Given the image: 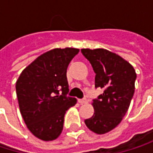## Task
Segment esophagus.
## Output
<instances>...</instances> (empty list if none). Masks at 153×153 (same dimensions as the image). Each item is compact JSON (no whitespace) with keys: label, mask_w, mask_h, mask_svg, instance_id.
I'll use <instances>...</instances> for the list:
<instances>
[{"label":"esophagus","mask_w":153,"mask_h":153,"mask_svg":"<svg viewBox=\"0 0 153 153\" xmlns=\"http://www.w3.org/2000/svg\"><path fill=\"white\" fill-rule=\"evenodd\" d=\"M79 103L80 105H84V104H87L88 101H87L86 98H83V99H79Z\"/></svg>","instance_id":"1"}]
</instances>
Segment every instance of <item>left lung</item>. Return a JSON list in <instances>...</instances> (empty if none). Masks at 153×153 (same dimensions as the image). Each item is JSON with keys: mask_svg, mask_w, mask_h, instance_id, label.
Masks as SVG:
<instances>
[{"mask_svg": "<svg viewBox=\"0 0 153 153\" xmlns=\"http://www.w3.org/2000/svg\"><path fill=\"white\" fill-rule=\"evenodd\" d=\"M96 74L95 87L104 89L93 101L94 114L85 120L92 132L103 135L115 128L125 116L135 92L137 74L120 56L105 48H82Z\"/></svg>", "mask_w": 153, "mask_h": 153, "instance_id": "8db88e82", "label": "left lung"}]
</instances>
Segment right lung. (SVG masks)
Segmentation results:
<instances>
[{
	"label": "right lung",
	"instance_id": "right-lung-1",
	"mask_svg": "<svg viewBox=\"0 0 153 153\" xmlns=\"http://www.w3.org/2000/svg\"><path fill=\"white\" fill-rule=\"evenodd\" d=\"M75 48H53L28 66L16 82L19 110L30 132L42 141H53L63 130L64 117L77 99L66 97V70L79 53Z\"/></svg>",
	"mask_w": 153,
	"mask_h": 153
}]
</instances>
